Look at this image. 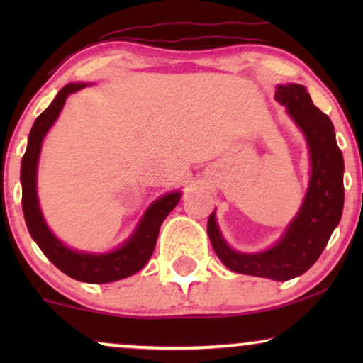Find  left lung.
<instances>
[{
  "mask_svg": "<svg viewBox=\"0 0 363 363\" xmlns=\"http://www.w3.org/2000/svg\"><path fill=\"white\" fill-rule=\"evenodd\" d=\"M274 99L304 133L311 177L304 201L279 240L259 252L236 251L223 238L215 211L208 218V236L223 264L238 274L289 281L309 269L324 251L344 210V157L332 121L312 102L301 84H279Z\"/></svg>",
  "mask_w": 363,
  "mask_h": 363,
  "instance_id": "left-lung-1",
  "label": "left lung"
}]
</instances>
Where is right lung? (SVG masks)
<instances>
[{"mask_svg": "<svg viewBox=\"0 0 363 363\" xmlns=\"http://www.w3.org/2000/svg\"><path fill=\"white\" fill-rule=\"evenodd\" d=\"M87 84H67L49 107L39 116L33 123L31 132L28 137V147L21 160V186H23V213L29 235L44 256L52 262L57 269L67 274L72 279L89 284H106L123 277L135 274L147 264L150 259L153 250H155L158 231L162 223L165 221L173 208L178 205L182 198V191H170L167 195L157 198L143 216L138 221L135 230L121 246L107 252H89L77 251L74 247L64 245L57 240L56 235L49 230L46 220H44L41 206L38 198V162L41 153L43 140L49 132V128L57 121L66 99L71 94L81 91Z\"/></svg>", "mask_w": 363, "mask_h": 363, "instance_id": "1", "label": "right lung"}]
</instances>
